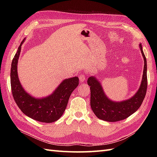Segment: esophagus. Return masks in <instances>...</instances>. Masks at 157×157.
<instances>
[{"instance_id": "obj_1", "label": "esophagus", "mask_w": 157, "mask_h": 157, "mask_svg": "<svg viewBox=\"0 0 157 157\" xmlns=\"http://www.w3.org/2000/svg\"><path fill=\"white\" fill-rule=\"evenodd\" d=\"M79 82H83L86 80V77L84 74H81L79 76Z\"/></svg>"}]
</instances>
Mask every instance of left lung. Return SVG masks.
Instances as JSON below:
<instances>
[{"mask_svg":"<svg viewBox=\"0 0 157 157\" xmlns=\"http://www.w3.org/2000/svg\"><path fill=\"white\" fill-rule=\"evenodd\" d=\"M140 48L144 58V71L141 85L132 98L121 102L113 101L106 96L101 84L95 77L91 76L88 79V84L90 86V106L98 119L109 122L121 121L128 118L140 107L146 96L148 83L146 59L141 44Z\"/></svg>","mask_w":157,"mask_h":157,"instance_id":"obj_1","label":"left lung"}]
</instances>
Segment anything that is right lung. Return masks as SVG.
<instances>
[{"mask_svg": "<svg viewBox=\"0 0 157 157\" xmlns=\"http://www.w3.org/2000/svg\"><path fill=\"white\" fill-rule=\"evenodd\" d=\"M13 58L11 69V86L13 98L20 110L29 117L42 123L55 122L61 117L72 92L78 87L79 78L65 79L51 95L42 98L33 97L23 88L17 74V63L21 45Z\"/></svg>", "mask_w": 157, "mask_h": 157, "instance_id": "add662e5", "label": "right lung"}]
</instances>
